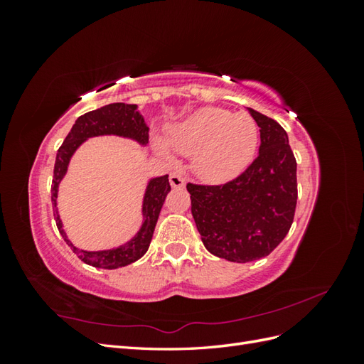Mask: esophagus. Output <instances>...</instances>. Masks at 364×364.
I'll return each mask as SVG.
<instances>
[{
    "instance_id": "obj_1",
    "label": "esophagus",
    "mask_w": 364,
    "mask_h": 364,
    "mask_svg": "<svg viewBox=\"0 0 364 364\" xmlns=\"http://www.w3.org/2000/svg\"><path fill=\"white\" fill-rule=\"evenodd\" d=\"M170 185L173 188H183L185 186V176L181 171H173L170 174Z\"/></svg>"
}]
</instances>
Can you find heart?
I'll list each match as a JSON object with an SVG mask.
<instances>
[{
  "mask_svg": "<svg viewBox=\"0 0 364 364\" xmlns=\"http://www.w3.org/2000/svg\"><path fill=\"white\" fill-rule=\"evenodd\" d=\"M170 147L194 156V170L208 182H225L243 171L258 146V126L247 114L202 107L168 130ZM159 150L167 151L162 142Z\"/></svg>",
  "mask_w": 364,
  "mask_h": 364,
  "instance_id": "1",
  "label": "heart"
}]
</instances>
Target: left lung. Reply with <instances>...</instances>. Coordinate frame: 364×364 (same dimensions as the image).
Masks as SVG:
<instances>
[{
	"instance_id": "8db88e82",
	"label": "left lung",
	"mask_w": 364,
	"mask_h": 364,
	"mask_svg": "<svg viewBox=\"0 0 364 364\" xmlns=\"http://www.w3.org/2000/svg\"><path fill=\"white\" fill-rule=\"evenodd\" d=\"M249 111L261 138L255 161L223 185H186L205 247L232 262L267 257L289 234L297 200L296 159L287 132L274 119Z\"/></svg>"
}]
</instances>
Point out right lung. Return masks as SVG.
Wrapping results in <instances>:
<instances>
[{
  "instance_id": "1",
  "label": "right lung",
  "mask_w": 364,
  "mask_h": 364,
  "mask_svg": "<svg viewBox=\"0 0 364 364\" xmlns=\"http://www.w3.org/2000/svg\"><path fill=\"white\" fill-rule=\"evenodd\" d=\"M102 135H117L136 141L141 146H147L149 142V127L138 111L136 105L112 103L106 105L95 111L87 112L75 119L70 134L65 138L63 144L58 150L56 164H54V178L51 183V202L54 220L60 235L67 241V245L85 264L100 269H118L127 264L135 262L147 252L150 241L155 232V226L161 213V208L165 202V197L170 193L171 186L168 182V174L159 176L149 181L142 200V225L136 235L130 238L127 243L107 250H82L75 247L65 234L62 220L58 213V188L59 183L67 174L68 164L74 151L79 149L87 138L102 136Z\"/></svg>"
}]
</instances>
